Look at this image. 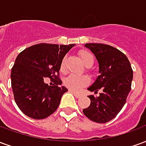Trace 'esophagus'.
I'll list each match as a JSON object with an SVG mask.
<instances>
[{"mask_svg":"<svg viewBox=\"0 0 146 146\" xmlns=\"http://www.w3.org/2000/svg\"><path fill=\"white\" fill-rule=\"evenodd\" d=\"M69 92H71V93H73V95H74V96L76 97V98H80V96H81V95L80 94H79V93H76V92H73V90H71V89H69Z\"/></svg>","mask_w":146,"mask_h":146,"instance_id":"1","label":"esophagus"}]
</instances>
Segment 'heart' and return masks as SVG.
<instances>
[{
    "label": "heart",
    "mask_w": 146,
    "mask_h": 146,
    "mask_svg": "<svg viewBox=\"0 0 146 146\" xmlns=\"http://www.w3.org/2000/svg\"><path fill=\"white\" fill-rule=\"evenodd\" d=\"M79 55L80 59L82 60L86 66L91 67L93 66L94 62H95V58L92 53L87 51H80L79 52ZM60 70L62 72H64L65 70L64 60L61 63ZM88 82V78L86 76H79V75H74V74H71L70 76H68L64 80L65 85L71 90H74V91H78L82 87L87 85Z\"/></svg>",
    "instance_id": "1"
}]
</instances>
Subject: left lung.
Wrapping results in <instances>:
<instances>
[{
    "label": "left lung",
    "mask_w": 146,
    "mask_h": 146,
    "mask_svg": "<svg viewBox=\"0 0 146 146\" xmlns=\"http://www.w3.org/2000/svg\"><path fill=\"white\" fill-rule=\"evenodd\" d=\"M95 54L99 76L88 90L98 96L89 95L91 104L83 113L88 119L100 123L114 119L122 110L131 88L133 71L128 58L123 52L104 44H84Z\"/></svg>",
    "instance_id": "8db88e82"
}]
</instances>
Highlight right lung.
<instances>
[{"label": "right lung", "instance_id": "1", "mask_svg": "<svg viewBox=\"0 0 146 146\" xmlns=\"http://www.w3.org/2000/svg\"><path fill=\"white\" fill-rule=\"evenodd\" d=\"M74 44H38L19 54L11 73L15 101L23 113L33 119L48 117L57 110L68 89L58 78L61 63ZM44 77L54 86L45 84Z\"/></svg>", "mask_w": 146, "mask_h": 146}]
</instances>
